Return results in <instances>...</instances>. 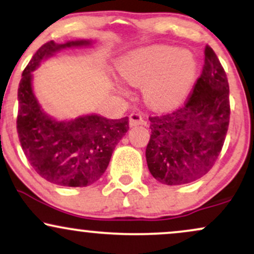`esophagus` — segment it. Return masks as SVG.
Returning <instances> with one entry per match:
<instances>
[{
  "label": "esophagus",
  "mask_w": 254,
  "mask_h": 254,
  "mask_svg": "<svg viewBox=\"0 0 254 254\" xmlns=\"http://www.w3.org/2000/svg\"><path fill=\"white\" fill-rule=\"evenodd\" d=\"M129 118H130L131 127H135V125H139V124H145L143 116H142V113L139 112V111H135V112L130 113Z\"/></svg>",
  "instance_id": "34e87169"
}]
</instances>
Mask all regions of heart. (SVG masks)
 I'll return each instance as SVG.
<instances>
[{"label":"heart","instance_id":"b5f03b06","mask_svg":"<svg viewBox=\"0 0 254 254\" xmlns=\"http://www.w3.org/2000/svg\"><path fill=\"white\" fill-rule=\"evenodd\" d=\"M127 82L145 84L144 97L159 109L176 106L193 84L197 63L189 51L167 46H153L129 55L119 65Z\"/></svg>","mask_w":254,"mask_h":254}]
</instances>
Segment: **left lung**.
Wrapping results in <instances>:
<instances>
[{"mask_svg":"<svg viewBox=\"0 0 254 254\" xmlns=\"http://www.w3.org/2000/svg\"><path fill=\"white\" fill-rule=\"evenodd\" d=\"M229 116L226 71L206 45L202 74L183 106L149 117L145 157L151 176L166 185H183L205 176L222 150Z\"/></svg>","mask_w":254,"mask_h":254,"instance_id":"obj_1","label":"left lung"}]
</instances>
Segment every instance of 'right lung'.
<instances>
[{"label": "right lung", "mask_w": 254, "mask_h": 254, "mask_svg": "<svg viewBox=\"0 0 254 254\" xmlns=\"http://www.w3.org/2000/svg\"><path fill=\"white\" fill-rule=\"evenodd\" d=\"M88 40L39 48L22 72L17 88L16 130L28 162L52 184L83 188L95 183L109 166L113 149L129 130V118L107 119L98 115L56 122L40 109L32 92V74L43 58L61 49L88 45Z\"/></svg>", "instance_id": "right-lung-1"}]
</instances>
